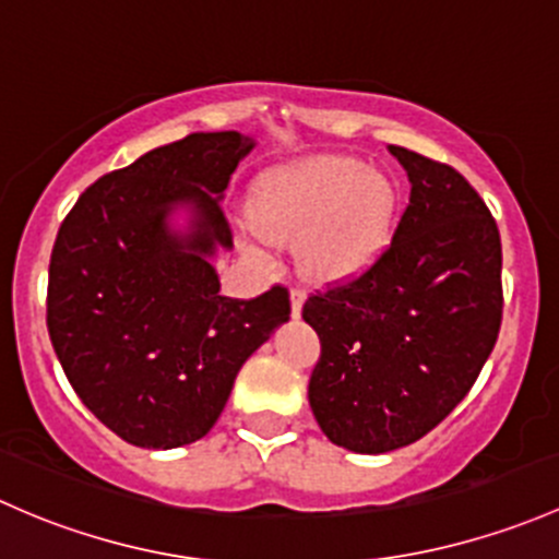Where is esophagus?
<instances>
[{
  "label": "esophagus",
  "instance_id": "obj_1",
  "mask_svg": "<svg viewBox=\"0 0 559 559\" xmlns=\"http://www.w3.org/2000/svg\"><path fill=\"white\" fill-rule=\"evenodd\" d=\"M304 301H307V293H304L301 287H293V290H290V312H293V318H298V314H301Z\"/></svg>",
  "mask_w": 559,
  "mask_h": 559
}]
</instances>
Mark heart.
Instances as JSON below:
<instances>
[{
    "label": "heart",
    "mask_w": 559,
    "mask_h": 559,
    "mask_svg": "<svg viewBox=\"0 0 559 559\" xmlns=\"http://www.w3.org/2000/svg\"><path fill=\"white\" fill-rule=\"evenodd\" d=\"M393 215L388 177L338 155L272 171L252 199L255 226L269 239H301L304 272L322 282L366 269L388 245Z\"/></svg>",
    "instance_id": "1"
}]
</instances>
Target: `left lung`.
<instances>
[{
  "instance_id": "obj_1",
  "label": "left lung",
  "mask_w": 559,
  "mask_h": 559,
  "mask_svg": "<svg viewBox=\"0 0 559 559\" xmlns=\"http://www.w3.org/2000/svg\"><path fill=\"white\" fill-rule=\"evenodd\" d=\"M390 153L412 182L393 241L301 312L322 347L309 406L333 444L360 454L430 433L474 388L503 318L500 234L481 195L452 166Z\"/></svg>"
}]
</instances>
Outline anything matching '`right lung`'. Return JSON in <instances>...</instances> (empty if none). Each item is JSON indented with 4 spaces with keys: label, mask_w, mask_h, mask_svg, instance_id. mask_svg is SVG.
Wrapping results in <instances>:
<instances>
[{
    "label": "right lung",
    "mask_w": 559,
    "mask_h": 559,
    "mask_svg": "<svg viewBox=\"0 0 559 559\" xmlns=\"http://www.w3.org/2000/svg\"><path fill=\"white\" fill-rule=\"evenodd\" d=\"M239 131H199L99 177L69 210L48 274V333L69 384L142 450L193 444L221 417L241 364L290 320L287 287L221 296L210 258L231 250L221 210ZM189 210L175 233L168 215Z\"/></svg>",
    "instance_id": "obj_1"
}]
</instances>
